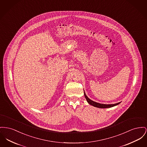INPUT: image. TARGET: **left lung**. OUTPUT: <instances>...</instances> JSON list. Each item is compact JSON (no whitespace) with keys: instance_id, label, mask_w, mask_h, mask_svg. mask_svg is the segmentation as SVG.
<instances>
[{"instance_id":"obj_1","label":"left lung","mask_w":147,"mask_h":147,"mask_svg":"<svg viewBox=\"0 0 147 147\" xmlns=\"http://www.w3.org/2000/svg\"><path fill=\"white\" fill-rule=\"evenodd\" d=\"M84 96H85V97H86V100H87L88 103L89 104H90V105H92L95 107H97V108H111V107L115 106V105H118V104H119L120 103V102H119V103H118L114 104H103L98 103H96V102H94V101L90 100V99L86 96L84 92Z\"/></svg>"}]
</instances>
